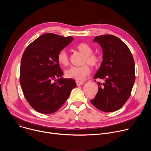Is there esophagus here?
Masks as SVG:
<instances>
[{"label": "esophagus", "mask_w": 151, "mask_h": 151, "mask_svg": "<svg viewBox=\"0 0 151 151\" xmlns=\"http://www.w3.org/2000/svg\"><path fill=\"white\" fill-rule=\"evenodd\" d=\"M76 83L77 86L81 85H82V84H83V83H84V82H82V81H76Z\"/></svg>", "instance_id": "esophagus-1"}]
</instances>
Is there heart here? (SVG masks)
Listing matches in <instances>:
<instances>
[{"mask_svg": "<svg viewBox=\"0 0 151 151\" xmlns=\"http://www.w3.org/2000/svg\"><path fill=\"white\" fill-rule=\"evenodd\" d=\"M77 49L85 55L84 62L87 63L91 66L98 65L100 61V57L93 54V48L86 43H81L77 46ZM57 61L61 65L66 66L69 64V58L67 51L65 50H60L57 54ZM91 72L90 67L85 64L81 66H72L65 71L67 78L77 81L83 80Z\"/></svg>", "mask_w": 151, "mask_h": 151, "instance_id": "obj_1", "label": "heart"}]
</instances>
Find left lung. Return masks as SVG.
Listing matches in <instances>:
<instances>
[{
	"label": "left lung",
	"instance_id": "left-lung-1",
	"mask_svg": "<svg viewBox=\"0 0 151 151\" xmlns=\"http://www.w3.org/2000/svg\"><path fill=\"white\" fill-rule=\"evenodd\" d=\"M94 42L100 45L103 61L94 76L104 79L97 82L99 91L91 102L98 109L114 112L123 106L131 95L135 81L134 61L128 47L112 35L97 36Z\"/></svg>",
	"mask_w": 151,
	"mask_h": 151
}]
</instances>
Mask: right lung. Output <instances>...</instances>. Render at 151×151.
I'll list each match as a JSON object with an SVG mask.
<instances>
[{"mask_svg": "<svg viewBox=\"0 0 151 151\" xmlns=\"http://www.w3.org/2000/svg\"><path fill=\"white\" fill-rule=\"evenodd\" d=\"M73 39L71 36L45 33L32 42L23 54L20 85L27 102L39 113L57 111L76 87L73 79L61 77L63 72L57 61L58 52Z\"/></svg>", "mask_w": 151, "mask_h": 151, "instance_id": "right-lung-1", "label": "right lung"}]
</instances>
